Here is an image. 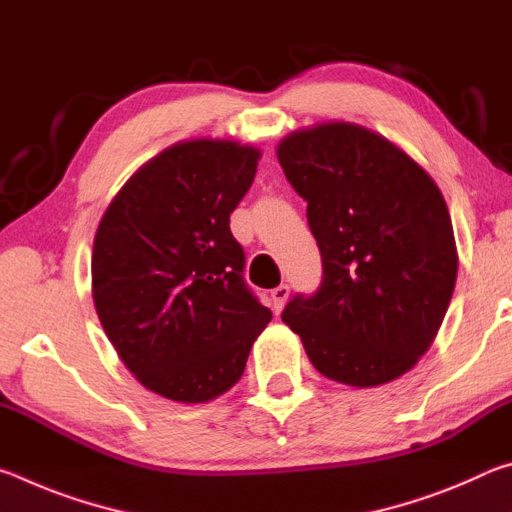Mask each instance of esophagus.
<instances>
[{
	"instance_id": "obj_1",
	"label": "esophagus",
	"mask_w": 512,
	"mask_h": 512,
	"mask_svg": "<svg viewBox=\"0 0 512 512\" xmlns=\"http://www.w3.org/2000/svg\"><path fill=\"white\" fill-rule=\"evenodd\" d=\"M271 300H273V309L275 311H282V307L287 305V300H289V287H287V284H280V287H275L271 291Z\"/></svg>"
}]
</instances>
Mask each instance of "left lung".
Wrapping results in <instances>:
<instances>
[{
  "label": "left lung",
  "mask_w": 512,
  "mask_h": 512,
  "mask_svg": "<svg viewBox=\"0 0 512 512\" xmlns=\"http://www.w3.org/2000/svg\"><path fill=\"white\" fill-rule=\"evenodd\" d=\"M275 153L323 257L318 291L282 320L327 379L375 388L402 377L431 348L456 284L443 192L400 146L350 121L300 128Z\"/></svg>",
  "instance_id": "obj_1"
}]
</instances>
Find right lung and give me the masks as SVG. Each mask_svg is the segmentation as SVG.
<instances>
[{
    "instance_id": "right-lung-1",
    "label": "right lung",
    "mask_w": 512,
    "mask_h": 512,
    "mask_svg": "<svg viewBox=\"0 0 512 512\" xmlns=\"http://www.w3.org/2000/svg\"><path fill=\"white\" fill-rule=\"evenodd\" d=\"M259 158L235 140L176 142L126 180L99 221L94 309L124 366L164 400L205 404L230 391L271 323L230 232Z\"/></svg>"
}]
</instances>
